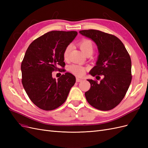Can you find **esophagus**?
Instances as JSON below:
<instances>
[{"instance_id": "obj_1", "label": "esophagus", "mask_w": 148, "mask_h": 148, "mask_svg": "<svg viewBox=\"0 0 148 148\" xmlns=\"http://www.w3.org/2000/svg\"><path fill=\"white\" fill-rule=\"evenodd\" d=\"M83 81V79L81 78H77V82H81Z\"/></svg>"}]
</instances>
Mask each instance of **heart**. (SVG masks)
Returning a JSON list of instances; mask_svg holds the SVG:
<instances>
[{"instance_id": "1", "label": "heart", "mask_w": 148, "mask_h": 148, "mask_svg": "<svg viewBox=\"0 0 148 148\" xmlns=\"http://www.w3.org/2000/svg\"><path fill=\"white\" fill-rule=\"evenodd\" d=\"M79 46L85 55L92 54L93 52L94 44L91 40L88 39H83L81 41H79ZM71 49H72V46L71 44H69L64 49L63 56L65 60L68 59ZM69 70L71 73L78 76V77L83 76L85 73V71H86V69L84 66L77 64L71 65L70 66Z\"/></svg>"}]
</instances>
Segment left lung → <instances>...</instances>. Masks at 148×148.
I'll list each match as a JSON object with an SVG mask.
<instances>
[{
  "label": "left lung",
  "instance_id": "8db88e82",
  "mask_svg": "<svg viewBox=\"0 0 148 148\" xmlns=\"http://www.w3.org/2000/svg\"><path fill=\"white\" fill-rule=\"evenodd\" d=\"M79 33L97 46L96 65L89 71L93 77L104 75L99 83L88 79L91 88L84 93L88 103L101 110L114 109L122 101L132 82V61L122 42L115 36L95 29Z\"/></svg>",
  "mask_w": 148,
  "mask_h": 148
}]
</instances>
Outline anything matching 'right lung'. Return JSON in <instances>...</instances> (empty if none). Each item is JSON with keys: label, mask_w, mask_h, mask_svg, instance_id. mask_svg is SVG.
Returning a JSON list of instances; mask_svg holds the SVG:
<instances>
[{"label": "right lung", "mask_w": 148, "mask_h": 148, "mask_svg": "<svg viewBox=\"0 0 148 148\" xmlns=\"http://www.w3.org/2000/svg\"><path fill=\"white\" fill-rule=\"evenodd\" d=\"M77 31H52L30 44L21 62V82L30 100L39 108L52 110L63 104L75 83L74 75L66 72L57 80L53 71L64 72L63 53L75 38Z\"/></svg>", "instance_id": "add662e5"}]
</instances>
